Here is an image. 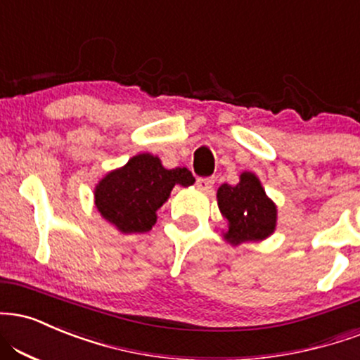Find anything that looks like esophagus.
I'll use <instances>...</instances> for the list:
<instances>
[{
	"instance_id": "1",
	"label": "esophagus",
	"mask_w": 360,
	"mask_h": 360,
	"mask_svg": "<svg viewBox=\"0 0 360 360\" xmlns=\"http://www.w3.org/2000/svg\"><path fill=\"white\" fill-rule=\"evenodd\" d=\"M196 186L202 191H211L214 186V177H198Z\"/></svg>"
}]
</instances>
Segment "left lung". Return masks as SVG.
<instances>
[{
	"mask_svg": "<svg viewBox=\"0 0 360 360\" xmlns=\"http://www.w3.org/2000/svg\"><path fill=\"white\" fill-rule=\"evenodd\" d=\"M236 186L223 184L218 189V206L229 228L224 238L229 243L263 240L274 233L276 207L263 191L257 176L243 172Z\"/></svg>",
	"mask_w": 360,
	"mask_h": 360,
	"instance_id": "left-lung-1",
	"label": "left lung"
}]
</instances>
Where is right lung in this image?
<instances>
[{
  "label": "right lung",
  "instance_id": "obj_1",
  "mask_svg": "<svg viewBox=\"0 0 360 360\" xmlns=\"http://www.w3.org/2000/svg\"><path fill=\"white\" fill-rule=\"evenodd\" d=\"M194 177L186 167L166 169L159 158L139 154L122 169L112 171L95 189V206L107 221L124 233L149 231L155 211L176 184L191 186Z\"/></svg>",
  "mask_w": 360,
  "mask_h": 360
}]
</instances>
